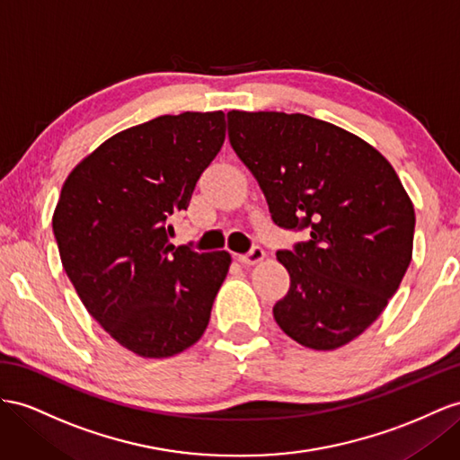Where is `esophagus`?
<instances>
[{
  "instance_id": "34e87169",
  "label": "esophagus",
  "mask_w": 460,
  "mask_h": 460,
  "mask_svg": "<svg viewBox=\"0 0 460 460\" xmlns=\"http://www.w3.org/2000/svg\"><path fill=\"white\" fill-rule=\"evenodd\" d=\"M264 258V249L262 246H252V249L246 252V254H239L237 261L244 266H252V264H258Z\"/></svg>"
}]
</instances>
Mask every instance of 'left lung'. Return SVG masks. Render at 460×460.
<instances>
[{
    "label": "left lung",
    "mask_w": 460,
    "mask_h": 460,
    "mask_svg": "<svg viewBox=\"0 0 460 460\" xmlns=\"http://www.w3.org/2000/svg\"><path fill=\"white\" fill-rule=\"evenodd\" d=\"M229 141L278 227L309 241L278 251L291 284L274 319L305 348L336 349L383 313L411 261L414 206L379 151L307 114L227 112Z\"/></svg>",
    "instance_id": "left-lung-1"
}]
</instances>
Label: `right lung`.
<instances>
[{
    "label": "right lung",
    "instance_id": "obj_1",
    "mask_svg": "<svg viewBox=\"0 0 460 460\" xmlns=\"http://www.w3.org/2000/svg\"><path fill=\"white\" fill-rule=\"evenodd\" d=\"M226 139V114H164L112 136L64 182L52 229L85 309L141 358L198 342L227 276V251L174 246L171 216Z\"/></svg>",
    "mask_w": 460,
    "mask_h": 460
}]
</instances>
